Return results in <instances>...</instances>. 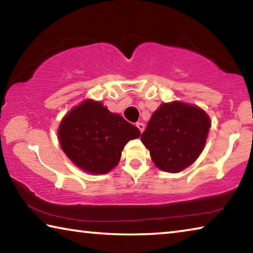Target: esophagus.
Returning a JSON list of instances; mask_svg holds the SVG:
<instances>
[{"label": "esophagus", "mask_w": 253, "mask_h": 253, "mask_svg": "<svg viewBox=\"0 0 253 253\" xmlns=\"http://www.w3.org/2000/svg\"><path fill=\"white\" fill-rule=\"evenodd\" d=\"M136 126H137V128H138L140 132H143V131H144V129H145V125H144L143 123H136Z\"/></svg>", "instance_id": "1"}]
</instances>
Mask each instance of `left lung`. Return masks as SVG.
<instances>
[{"mask_svg":"<svg viewBox=\"0 0 253 253\" xmlns=\"http://www.w3.org/2000/svg\"><path fill=\"white\" fill-rule=\"evenodd\" d=\"M211 123L199 107L174 101L162 104L140 136L158 169L178 173L202 153Z\"/></svg>","mask_w":253,"mask_h":253,"instance_id":"1","label":"left lung"}]
</instances>
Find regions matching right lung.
<instances>
[{"label": "right lung", "mask_w": 253, "mask_h": 253, "mask_svg": "<svg viewBox=\"0 0 253 253\" xmlns=\"http://www.w3.org/2000/svg\"><path fill=\"white\" fill-rule=\"evenodd\" d=\"M58 135L62 151L78 168L105 174L118 164L125 145L140 132L101 102L85 100L62 119Z\"/></svg>", "instance_id": "obj_1"}]
</instances>
